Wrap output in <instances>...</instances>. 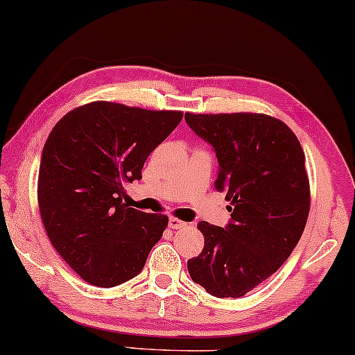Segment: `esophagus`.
Here are the masks:
<instances>
[{
	"label": "esophagus",
	"mask_w": 355,
	"mask_h": 355,
	"mask_svg": "<svg viewBox=\"0 0 355 355\" xmlns=\"http://www.w3.org/2000/svg\"><path fill=\"white\" fill-rule=\"evenodd\" d=\"M185 225H187V222L178 219V217H170V222H168V227L174 228V230H176V228H182Z\"/></svg>",
	"instance_id": "34e87169"
}]
</instances>
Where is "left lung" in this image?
I'll return each mask as SVG.
<instances>
[{
  "label": "left lung",
  "instance_id": "left-lung-1",
  "mask_svg": "<svg viewBox=\"0 0 355 355\" xmlns=\"http://www.w3.org/2000/svg\"><path fill=\"white\" fill-rule=\"evenodd\" d=\"M214 147L232 222H200L205 248L187 261L193 282L217 298H239L288 259L306 225L311 192L300 141L279 119L255 112H185Z\"/></svg>",
  "mask_w": 355,
  "mask_h": 355
}]
</instances>
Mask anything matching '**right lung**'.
Segmentation results:
<instances>
[{
	"label": "right lung",
	"instance_id": "right-lung-1",
	"mask_svg": "<svg viewBox=\"0 0 355 355\" xmlns=\"http://www.w3.org/2000/svg\"><path fill=\"white\" fill-rule=\"evenodd\" d=\"M182 116L92 101L52 128L37 205L52 246L89 284L114 287L139 275L162 238L168 216L128 208L123 185L141 179L147 157Z\"/></svg>",
	"mask_w": 355,
	"mask_h": 355
}]
</instances>
